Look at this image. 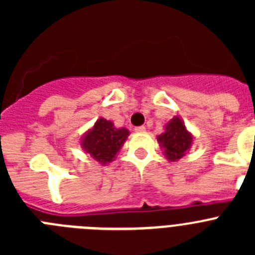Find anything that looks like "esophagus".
Returning a JSON list of instances; mask_svg holds the SVG:
<instances>
[{"mask_svg":"<svg viewBox=\"0 0 255 255\" xmlns=\"http://www.w3.org/2000/svg\"><path fill=\"white\" fill-rule=\"evenodd\" d=\"M135 131H138V132L145 131V126H136V128H135Z\"/></svg>","mask_w":255,"mask_h":255,"instance_id":"1","label":"esophagus"}]
</instances>
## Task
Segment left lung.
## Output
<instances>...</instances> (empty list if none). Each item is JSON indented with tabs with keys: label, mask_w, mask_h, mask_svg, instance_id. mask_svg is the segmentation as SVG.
<instances>
[{
	"label": "left lung",
	"mask_w": 255,
	"mask_h": 255,
	"mask_svg": "<svg viewBox=\"0 0 255 255\" xmlns=\"http://www.w3.org/2000/svg\"><path fill=\"white\" fill-rule=\"evenodd\" d=\"M158 141L164 148L166 157L171 161H176L190 148L193 138L179 117H173L166 125V131L158 136Z\"/></svg>",
	"instance_id": "1"
}]
</instances>
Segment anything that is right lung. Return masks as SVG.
<instances>
[{"mask_svg":"<svg viewBox=\"0 0 255 255\" xmlns=\"http://www.w3.org/2000/svg\"><path fill=\"white\" fill-rule=\"evenodd\" d=\"M128 135L129 131L126 129H116L111 121L100 119L93 129L85 135L82 145L96 161L105 164L115 158Z\"/></svg>","mask_w":255,"mask_h":255,"instance_id":"add662e5","label":"right lung"}]
</instances>
